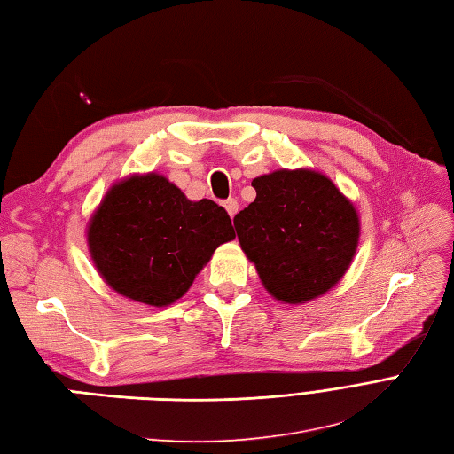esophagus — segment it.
<instances>
[{
	"mask_svg": "<svg viewBox=\"0 0 454 454\" xmlns=\"http://www.w3.org/2000/svg\"><path fill=\"white\" fill-rule=\"evenodd\" d=\"M223 207L227 209L229 217L233 219V217L237 215V211H239V201H237L235 198H229V200H225V201H223Z\"/></svg>",
	"mask_w": 454,
	"mask_h": 454,
	"instance_id": "esophagus-1",
	"label": "esophagus"
}]
</instances>
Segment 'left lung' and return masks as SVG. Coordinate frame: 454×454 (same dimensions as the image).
<instances>
[{"mask_svg": "<svg viewBox=\"0 0 454 454\" xmlns=\"http://www.w3.org/2000/svg\"><path fill=\"white\" fill-rule=\"evenodd\" d=\"M256 198L235 215L240 248L262 286L286 305L328 294L354 262L361 221L354 201L312 168L253 180Z\"/></svg>", "mask_w": 454, "mask_h": 454, "instance_id": "obj_1", "label": "left lung"}]
</instances>
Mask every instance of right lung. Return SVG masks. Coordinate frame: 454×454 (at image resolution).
<instances>
[{
    "mask_svg": "<svg viewBox=\"0 0 454 454\" xmlns=\"http://www.w3.org/2000/svg\"><path fill=\"white\" fill-rule=\"evenodd\" d=\"M233 239L223 207L207 198L188 200L159 173L118 180L87 223L98 276L116 294L149 307L173 305L215 248Z\"/></svg>",
    "mask_w": 454,
    "mask_h": 454,
    "instance_id": "1",
    "label": "right lung"
}]
</instances>
